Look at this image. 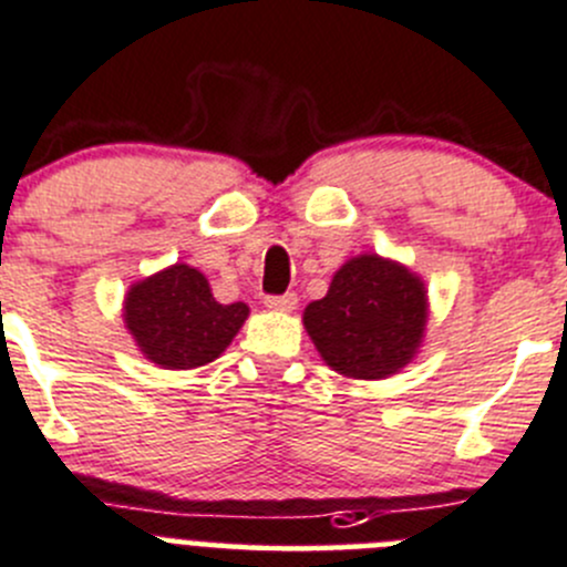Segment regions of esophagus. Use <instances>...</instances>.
<instances>
[{
  "label": "esophagus",
  "instance_id": "esophagus-1",
  "mask_svg": "<svg viewBox=\"0 0 567 567\" xmlns=\"http://www.w3.org/2000/svg\"><path fill=\"white\" fill-rule=\"evenodd\" d=\"M296 305H299V296H296V293L266 296V307H268V310H282V312H290V310H296Z\"/></svg>",
  "mask_w": 567,
  "mask_h": 567
}]
</instances>
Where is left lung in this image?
Segmentation results:
<instances>
[{
  "label": "left lung",
  "instance_id": "1",
  "mask_svg": "<svg viewBox=\"0 0 567 567\" xmlns=\"http://www.w3.org/2000/svg\"><path fill=\"white\" fill-rule=\"evenodd\" d=\"M426 323V290L399 262L362 255L332 277L305 310L323 362L343 377L382 379L412 360Z\"/></svg>",
  "mask_w": 567,
  "mask_h": 567
}]
</instances>
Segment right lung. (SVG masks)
Instances as JSON below:
<instances>
[{
	"instance_id": "1",
	"label": "right lung",
	"mask_w": 567,
	"mask_h": 567,
	"mask_svg": "<svg viewBox=\"0 0 567 567\" xmlns=\"http://www.w3.org/2000/svg\"><path fill=\"white\" fill-rule=\"evenodd\" d=\"M244 301L218 305L196 268L172 266L126 293L124 321L152 362L172 371L213 362L244 327Z\"/></svg>"
}]
</instances>
